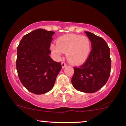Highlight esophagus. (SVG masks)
<instances>
[{
    "instance_id": "esophagus-1",
    "label": "esophagus",
    "mask_w": 126,
    "mask_h": 126,
    "mask_svg": "<svg viewBox=\"0 0 126 126\" xmlns=\"http://www.w3.org/2000/svg\"><path fill=\"white\" fill-rule=\"evenodd\" d=\"M61 66H62V68H63H63H65V67L66 66V64L64 63V62H62Z\"/></svg>"
}]
</instances>
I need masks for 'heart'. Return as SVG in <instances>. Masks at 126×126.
Instances as JSON below:
<instances>
[{
    "label": "heart",
    "instance_id": "b5f03b06",
    "mask_svg": "<svg viewBox=\"0 0 126 126\" xmlns=\"http://www.w3.org/2000/svg\"><path fill=\"white\" fill-rule=\"evenodd\" d=\"M50 48L57 56L66 53V59L73 65L83 63L88 58L91 51V42L86 36L73 34H65L58 38L57 44H51Z\"/></svg>",
    "mask_w": 126,
    "mask_h": 126
}]
</instances>
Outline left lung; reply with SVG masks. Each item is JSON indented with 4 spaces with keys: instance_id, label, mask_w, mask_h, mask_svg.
Instances as JSON below:
<instances>
[{
    "instance_id": "obj_1",
    "label": "left lung",
    "mask_w": 126,
    "mask_h": 126,
    "mask_svg": "<svg viewBox=\"0 0 126 126\" xmlns=\"http://www.w3.org/2000/svg\"><path fill=\"white\" fill-rule=\"evenodd\" d=\"M85 33L91 42V50L84 64L74 68L72 84L76 90L91 94L101 89L109 79L111 68L110 49L102 38L88 32Z\"/></svg>"
}]
</instances>
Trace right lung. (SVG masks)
Instances as JSON below:
<instances>
[{
    "label": "right lung",
    "mask_w": 126,
    "mask_h": 126,
    "mask_svg": "<svg viewBox=\"0 0 126 126\" xmlns=\"http://www.w3.org/2000/svg\"><path fill=\"white\" fill-rule=\"evenodd\" d=\"M54 33L37 29L24 36L17 47L18 77L22 85L34 94H44L51 90L62 69L61 63L53 61L49 56Z\"/></svg>",
    "instance_id": "obj_1"
}]
</instances>
